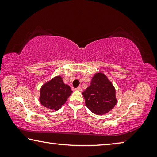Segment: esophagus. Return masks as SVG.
<instances>
[{"mask_svg": "<svg viewBox=\"0 0 157 157\" xmlns=\"http://www.w3.org/2000/svg\"><path fill=\"white\" fill-rule=\"evenodd\" d=\"M76 90H78V91H82V88L81 86H78V88L76 89Z\"/></svg>", "mask_w": 157, "mask_h": 157, "instance_id": "34e87169", "label": "esophagus"}]
</instances>
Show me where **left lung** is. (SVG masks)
I'll return each instance as SVG.
<instances>
[{
    "instance_id": "8db88e82",
    "label": "left lung",
    "mask_w": 157,
    "mask_h": 157,
    "mask_svg": "<svg viewBox=\"0 0 157 157\" xmlns=\"http://www.w3.org/2000/svg\"><path fill=\"white\" fill-rule=\"evenodd\" d=\"M89 109L96 115L107 113L117 102L116 90L102 73H95L91 85L82 93Z\"/></svg>"
}]
</instances>
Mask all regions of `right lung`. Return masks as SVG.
<instances>
[{
	"label": "right lung",
	"instance_id": "add662e5",
	"mask_svg": "<svg viewBox=\"0 0 157 157\" xmlns=\"http://www.w3.org/2000/svg\"><path fill=\"white\" fill-rule=\"evenodd\" d=\"M72 92L71 87L63 83L62 77L57 76L41 86L39 100L44 107L57 111Z\"/></svg>",
	"mask_w": 157,
	"mask_h": 157
}]
</instances>
